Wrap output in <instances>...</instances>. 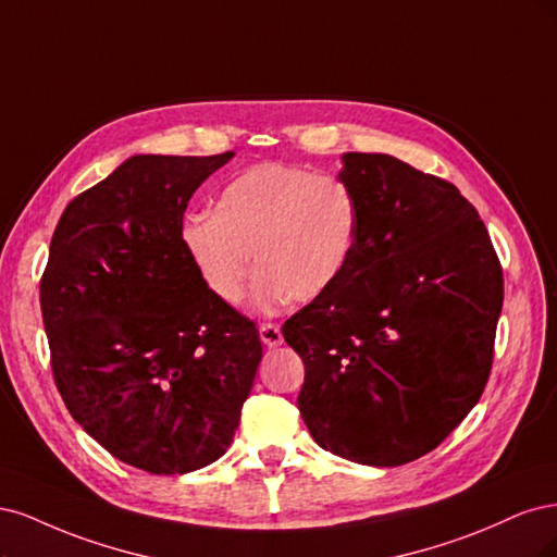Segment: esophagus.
<instances>
[{"instance_id": "1", "label": "esophagus", "mask_w": 557, "mask_h": 557, "mask_svg": "<svg viewBox=\"0 0 557 557\" xmlns=\"http://www.w3.org/2000/svg\"><path fill=\"white\" fill-rule=\"evenodd\" d=\"M259 337H261V343L265 347H280L284 343L282 331H280L277 324H261L259 326Z\"/></svg>"}]
</instances>
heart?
<instances>
[{
	"instance_id": "heart-1",
	"label": "heart",
	"mask_w": 557,
	"mask_h": 557,
	"mask_svg": "<svg viewBox=\"0 0 557 557\" xmlns=\"http://www.w3.org/2000/svg\"><path fill=\"white\" fill-rule=\"evenodd\" d=\"M356 231V199L337 177L259 164L233 177L214 212L189 214L183 245L206 289L226 305L243 298L257 257L252 298L273 312L329 294L347 271Z\"/></svg>"
}]
</instances>
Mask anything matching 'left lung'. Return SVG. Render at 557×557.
<instances>
[{
    "label": "left lung",
    "mask_w": 557,
    "mask_h": 557,
    "mask_svg": "<svg viewBox=\"0 0 557 557\" xmlns=\"http://www.w3.org/2000/svg\"><path fill=\"white\" fill-rule=\"evenodd\" d=\"M358 231L345 275L284 321L305 363L300 417L326 451L396 468L433 451L488 382L502 268L486 226L442 177L345 152Z\"/></svg>",
    "instance_id": "1"
}]
</instances>
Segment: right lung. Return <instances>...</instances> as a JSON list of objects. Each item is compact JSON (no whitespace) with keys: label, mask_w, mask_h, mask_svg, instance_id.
Listing matches in <instances>:
<instances>
[{"label":"right lung","mask_w":557,"mask_h":557,"mask_svg":"<svg viewBox=\"0 0 557 557\" xmlns=\"http://www.w3.org/2000/svg\"><path fill=\"white\" fill-rule=\"evenodd\" d=\"M233 152L134 154L71 201L41 314L69 414L150 474L224 456L263 356L255 321L214 298L183 245L191 194Z\"/></svg>","instance_id":"add662e5"}]
</instances>
